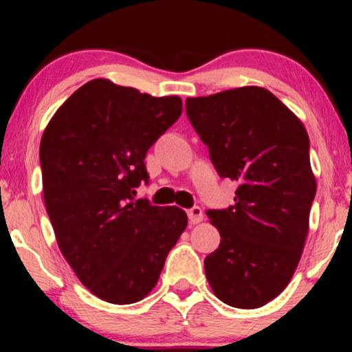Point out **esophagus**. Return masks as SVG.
I'll return each instance as SVG.
<instances>
[{
    "instance_id": "obj_1",
    "label": "esophagus",
    "mask_w": 352,
    "mask_h": 352,
    "mask_svg": "<svg viewBox=\"0 0 352 352\" xmlns=\"http://www.w3.org/2000/svg\"><path fill=\"white\" fill-rule=\"evenodd\" d=\"M187 216H189L192 224H199L204 219V211H201L200 206H192L190 210H187Z\"/></svg>"
}]
</instances>
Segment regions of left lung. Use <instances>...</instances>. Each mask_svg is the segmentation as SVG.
Wrapping results in <instances>:
<instances>
[{
  "label": "left lung",
  "mask_w": 352,
  "mask_h": 352,
  "mask_svg": "<svg viewBox=\"0 0 352 352\" xmlns=\"http://www.w3.org/2000/svg\"><path fill=\"white\" fill-rule=\"evenodd\" d=\"M186 112L219 176L239 182L232 206L206 211L221 235L205 258L206 278L226 305L261 307L292 280L309 232L317 187L309 136L259 86L187 98Z\"/></svg>",
  "instance_id": "1"
}]
</instances>
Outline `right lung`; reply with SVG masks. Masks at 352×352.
<instances>
[{
	"label": "right lung",
	"instance_id": "obj_1",
	"mask_svg": "<svg viewBox=\"0 0 352 352\" xmlns=\"http://www.w3.org/2000/svg\"><path fill=\"white\" fill-rule=\"evenodd\" d=\"M181 112L179 96L153 98L96 78L43 133V197L57 245L80 282L112 305L152 292L187 228L184 210L133 199L134 187L148 181L147 151Z\"/></svg>",
	"mask_w": 352,
	"mask_h": 352
}]
</instances>
